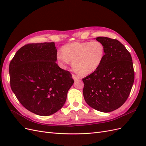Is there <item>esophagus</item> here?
<instances>
[{
  "instance_id": "esophagus-1",
  "label": "esophagus",
  "mask_w": 146,
  "mask_h": 146,
  "mask_svg": "<svg viewBox=\"0 0 146 146\" xmlns=\"http://www.w3.org/2000/svg\"><path fill=\"white\" fill-rule=\"evenodd\" d=\"M72 78L74 79V80L75 81H76L77 80H78V79H80V77H79L78 76H76V75H74V74H72Z\"/></svg>"
}]
</instances>
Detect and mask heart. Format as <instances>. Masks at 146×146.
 <instances>
[{
    "instance_id": "b5f03b06",
    "label": "heart",
    "mask_w": 146,
    "mask_h": 146,
    "mask_svg": "<svg viewBox=\"0 0 146 146\" xmlns=\"http://www.w3.org/2000/svg\"><path fill=\"white\" fill-rule=\"evenodd\" d=\"M62 51L56 54L61 67L65 69L70 61H72L75 70L84 75L96 71L105 55L104 47L99 41L71 42L64 46Z\"/></svg>"
}]
</instances>
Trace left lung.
I'll use <instances>...</instances> for the list:
<instances>
[{
    "label": "left lung",
    "mask_w": 146,
    "mask_h": 146,
    "mask_svg": "<svg viewBox=\"0 0 146 146\" xmlns=\"http://www.w3.org/2000/svg\"><path fill=\"white\" fill-rule=\"evenodd\" d=\"M105 55L96 71L83 78L86 102L98 111L108 113L125 103L134 82L132 58L125 47L117 39L98 37Z\"/></svg>",
    "instance_id": "obj_1"
}]
</instances>
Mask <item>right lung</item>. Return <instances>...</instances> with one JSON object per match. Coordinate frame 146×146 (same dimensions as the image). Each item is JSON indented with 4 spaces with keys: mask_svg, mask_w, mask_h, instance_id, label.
Wrapping results in <instances>:
<instances>
[{
    "mask_svg": "<svg viewBox=\"0 0 146 146\" xmlns=\"http://www.w3.org/2000/svg\"><path fill=\"white\" fill-rule=\"evenodd\" d=\"M54 42L29 44L17 51L9 66L11 88L29 111L47 116L64 105L74 83L70 73L56 63Z\"/></svg>",
    "mask_w": 146,
    "mask_h": 146,
    "instance_id": "right-lung-1",
    "label": "right lung"
}]
</instances>
